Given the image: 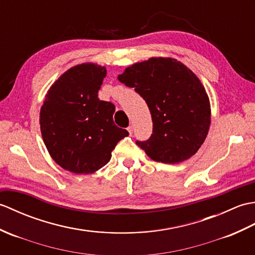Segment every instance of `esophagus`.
I'll list each match as a JSON object with an SVG mask.
<instances>
[{
	"label": "esophagus",
	"mask_w": 255,
	"mask_h": 255,
	"mask_svg": "<svg viewBox=\"0 0 255 255\" xmlns=\"http://www.w3.org/2000/svg\"><path fill=\"white\" fill-rule=\"evenodd\" d=\"M128 131L129 135H132V134H133V127H132V126H129V127L128 128Z\"/></svg>",
	"instance_id": "esophagus-1"
}]
</instances>
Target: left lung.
I'll use <instances>...</instances> for the list:
<instances>
[{
    "label": "left lung",
    "mask_w": 255,
    "mask_h": 255,
    "mask_svg": "<svg viewBox=\"0 0 255 255\" xmlns=\"http://www.w3.org/2000/svg\"><path fill=\"white\" fill-rule=\"evenodd\" d=\"M118 78L148 106L152 134L147 140H136L147 156L178 163L199 150L211 124V106L193 72L174 59L151 58L128 67Z\"/></svg>",
    "instance_id": "obj_1"
}]
</instances>
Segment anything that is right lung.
Masks as SVG:
<instances>
[{"label":"right lung","mask_w":255,"mask_h":255,"mask_svg":"<svg viewBox=\"0 0 255 255\" xmlns=\"http://www.w3.org/2000/svg\"><path fill=\"white\" fill-rule=\"evenodd\" d=\"M107 70L85 63L61 75L40 110L43 142L65 170L87 174L109 162L111 151L128 132L113 122L116 107L98 98Z\"/></svg>","instance_id":"right-lung-1"}]
</instances>
